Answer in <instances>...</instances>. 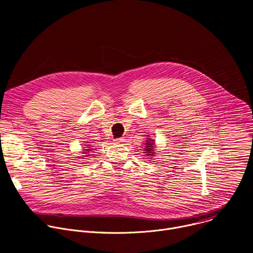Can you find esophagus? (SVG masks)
Wrapping results in <instances>:
<instances>
[{"instance_id":"34e87169","label":"esophagus","mask_w":253,"mask_h":253,"mask_svg":"<svg viewBox=\"0 0 253 253\" xmlns=\"http://www.w3.org/2000/svg\"><path fill=\"white\" fill-rule=\"evenodd\" d=\"M115 142L116 143H123V142H125V139L124 138H117V139H115Z\"/></svg>"}]
</instances>
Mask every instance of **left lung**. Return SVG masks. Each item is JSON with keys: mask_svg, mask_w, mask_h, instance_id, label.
Here are the masks:
<instances>
[{"mask_svg": "<svg viewBox=\"0 0 253 253\" xmlns=\"http://www.w3.org/2000/svg\"><path fill=\"white\" fill-rule=\"evenodd\" d=\"M144 150L146 151V152H144V153H146L147 156H153V154H154V152H153L154 151V140L148 138L147 143H146V146H145V148H144Z\"/></svg>", "mask_w": 253, "mask_h": 253, "instance_id": "left-lung-1", "label": "left lung"}]
</instances>
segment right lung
<instances>
[{"instance_id":"right-lung-1","label":"right lung","mask_w":253,"mask_h":253,"mask_svg":"<svg viewBox=\"0 0 253 253\" xmlns=\"http://www.w3.org/2000/svg\"><path fill=\"white\" fill-rule=\"evenodd\" d=\"M88 146H90V145H88ZM92 151V148H90V147H86V149H84V154H89L90 152ZM91 154H89V155H87V156H90Z\"/></svg>"}]
</instances>
